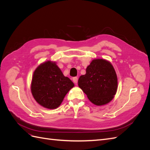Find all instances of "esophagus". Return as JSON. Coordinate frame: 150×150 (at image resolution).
Here are the masks:
<instances>
[{"label":"esophagus","mask_w":150,"mask_h":150,"mask_svg":"<svg viewBox=\"0 0 150 150\" xmlns=\"http://www.w3.org/2000/svg\"><path fill=\"white\" fill-rule=\"evenodd\" d=\"M72 80H73V82L76 84L77 83H78V78H77V77H74V78H72Z\"/></svg>","instance_id":"34e87169"}]
</instances>
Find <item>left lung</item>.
Listing matches in <instances>:
<instances>
[{"label":"left lung","instance_id":"1","mask_svg":"<svg viewBox=\"0 0 150 150\" xmlns=\"http://www.w3.org/2000/svg\"><path fill=\"white\" fill-rule=\"evenodd\" d=\"M86 71L79 77L78 86L89 100L96 106L110 103L117 89V75L111 63L104 59H95Z\"/></svg>","mask_w":150,"mask_h":150}]
</instances>
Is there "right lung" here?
Instances as JSON below:
<instances>
[{"label": "right lung", "mask_w": 150, "mask_h": 150, "mask_svg": "<svg viewBox=\"0 0 150 150\" xmlns=\"http://www.w3.org/2000/svg\"><path fill=\"white\" fill-rule=\"evenodd\" d=\"M74 84L63 74L55 61H47L34 71L30 91L35 101L42 107L54 110L59 106Z\"/></svg>", "instance_id": "obj_1"}]
</instances>
